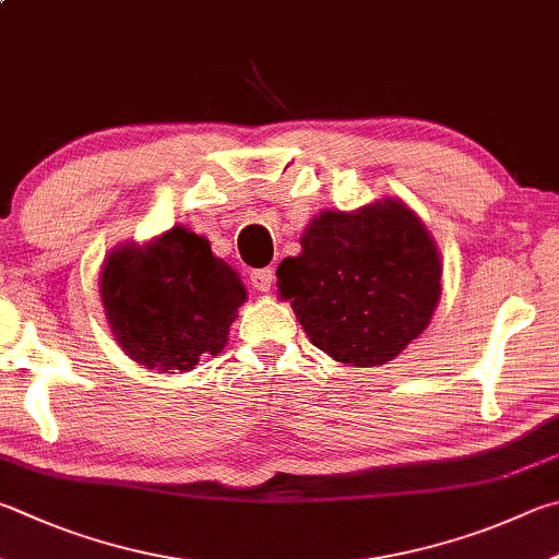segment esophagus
Wrapping results in <instances>:
<instances>
[{
  "instance_id": "obj_1",
  "label": "esophagus",
  "mask_w": 559,
  "mask_h": 559,
  "mask_svg": "<svg viewBox=\"0 0 559 559\" xmlns=\"http://www.w3.org/2000/svg\"><path fill=\"white\" fill-rule=\"evenodd\" d=\"M273 278H276V271H273V269H257V271L249 273L251 288H253V290H261V293L271 290Z\"/></svg>"
}]
</instances>
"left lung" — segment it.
Masks as SVG:
<instances>
[{
  "instance_id": "8db88e82",
  "label": "left lung",
  "mask_w": 559,
  "mask_h": 559,
  "mask_svg": "<svg viewBox=\"0 0 559 559\" xmlns=\"http://www.w3.org/2000/svg\"><path fill=\"white\" fill-rule=\"evenodd\" d=\"M300 247L298 257L281 261L278 293L334 361L377 367L428 328L442 293L440 253L401 200L322 212Z\"/></svg>"
}]
</instances>
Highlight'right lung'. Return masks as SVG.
I'll return each mask as SVG.
<instances>
[{"label":"right lung","mask_w":559,"mask_h":559,"mask_svg":"<svg viewBox=\"0 0 559 559\" xmlns=\"http://www.w3.org/2000/svg\"><path fill=\"white\" fill-rule=\"evenodd\" d=\"M99 296L127 357L146 369L176 373L225 349L247 290L205 237L174 227L146 247L111 251L99 276Z\"/></svg>","instance_id":"add662e5"}]
</instances>
